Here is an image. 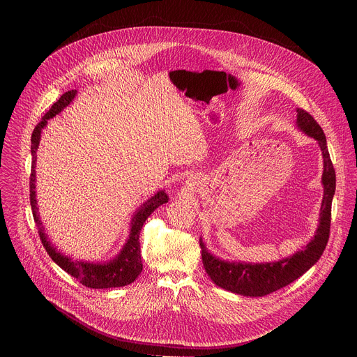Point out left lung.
Segmentation results:
<instances>
[{"label": "left lung", "instance_id": "8db88e82", "mask_svg": "<svg viewBox=\"0 0 357 357\" xmlns=\"http://www.w3.org/2000/svg\"><path fill=\"white\" fill-rule=\"evenodd\" d=\"M297 122L300 129L317 140L324 158V197L321 202L320 225L314 239L306 245L304 250L290 258L255 265L221 261L210 255L199 239L202 261L207 275L217 286L228 291L248 297H264L273 293L304 275L314 262H317L327 246L331 225V202L335 192V170L328 153L324 132L316 119L304 108H297Z\"/></svg>", "mask_w": 357, "mask_h": 357}]
</instances>
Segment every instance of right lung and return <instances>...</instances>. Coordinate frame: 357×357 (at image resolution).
<instances>
[{
  "label": "right lung",
  "mask_w": 357,
  "mask_h": 357,
  "mask_svg": "<svg viewBox=\"0 0 357 357\" xmlns=\"http://www.w3.org/2000/svg\"><path fill=\"white\" fill-rule=\"evenodd\" d=\"M77 91H68L66 92L57 102H54L50 108V111L43 116V121L37 123V126L33 130L31 135V153H33V163H31V174H30V204L33 208V217L38 229L40 239L51 255L52 259L67 273H70L73 278H75L79 283H82L85 287L89 289H109V287H122L126 284H130L137 279V276L143 271L142 264V255H140V231L143 228V224L150 217L153 210L166 204L169 201L166 192L160 191L150 201L142 206V208L135 214L132 220V229L130 236L128 239V243L122 249L121 255L115 259H112L108 264H92V262H84V261H71V258L61 255L53 246L51 242L47 241V235L44 232L43 224L38 217L37 211V201H36V151L40 144L41 139V130L47 125V121L53 118L56 114H59L66 105L74 99Z\"/></svg>",
  "instance_id": "obj_1"
}]
</instances>
